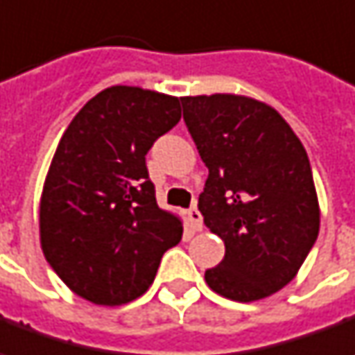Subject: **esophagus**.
<instances>
[{
    "label": "esophagus",
    "instance_id": "34e87169",
    "mask_svg": "<svg viewBox=\"0 0 355 355\" xmlns=\"http://www.w3.org/2000/svg\"><path fill=\"white\" fill-rule=\"evenodd\" d=\"M187 218H188V221H190V227L194 229V231H200V229H202V225H204V223H202V216H200V211H198L196 208L188 209Z\"/></svg>",
    "mask_w": 355,
    "mask_h": 355
}]
</instances>
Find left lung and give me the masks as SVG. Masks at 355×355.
Here are the masks:
<instances>
[{
	"label": "left lung",
	"instance_id": "obj_1",
	"mask_svg": "<svg viewBox=\"0 0 355 355\" xmlns=\"http://www.w3.org/2000/svg\"><path fill=\"white\" fill-rule=\"evenodd\" d=\"M180 103L209 171L198 209L225 243L206 282L241 303L268 297L295 278L319 235L307 151L288 122L254 98L200 95Z\"/></svg>",
	"mask_w": 355,
	"mask_h": 355
}]
</instances>
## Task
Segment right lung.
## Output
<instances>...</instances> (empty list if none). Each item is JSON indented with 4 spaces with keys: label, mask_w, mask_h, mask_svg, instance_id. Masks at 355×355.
I'll return each mask as SVG.
<instances>
[{
    "label": "right lung",
    "mask_w": 355,
    "mask_h": 355,
    "mask_svg": "<svg viewBox=\"0 0 355 355\" xmlns=\"http://www.w3.org/2000/svg\"><path fill=\"white\" fill-rule=\"evenodd\" d=\"M180 120V101L108 87L76 114L58 144L40 200V243L71 291L96 305L146 293L182 223L157 206L151 146Z\"/></svg>",
    "instance_id": "obj_1"
}]
</instances>
